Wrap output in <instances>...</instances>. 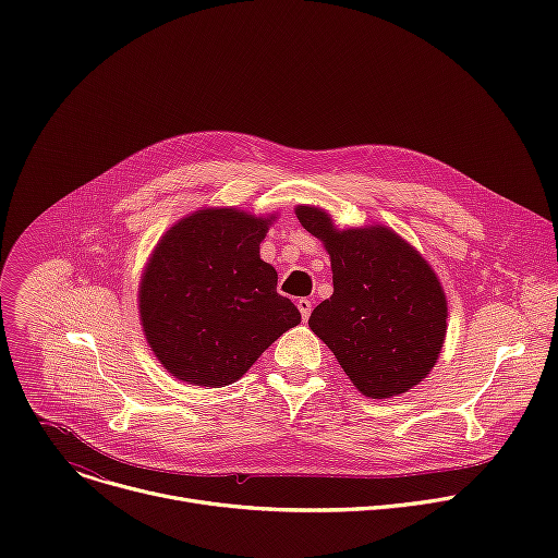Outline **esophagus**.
<instances>
[{"instance_id":"1","label":"esophagus","mask_w":558,"mask_h":558,"mask_svg":"<svg viewBox=\"0 0 558 558\" xmlns=\"http://www.w3.org/2000/svg\"><path fill=\"white\" fill-rule=\"evenodd\" d=\"M298 308H300V315H302V320H308V315H311V308H313V302L308 300V298H300L298 302Z\"/></svg>"}]
</instances>
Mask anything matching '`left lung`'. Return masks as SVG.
<instances>
[{
    "instance_id": "1",
    "label": "left lung",
    "mask_w": 558,
    "mask_h": 558,
    "mask_svg": "<svg viewBox=\"0 0 558 558\" xmlns=\"http://www.w3.org/2000/svg\"><path fill=\"white\" fill-rule=\"evenodd\" d=\"M300 225L331 256L333 295L308 317L353 386L388 400L417 386L439 360L448 300L426 258L386 225L338 229L331 214L298 205Z\"/></svg>"
}]
</instances>
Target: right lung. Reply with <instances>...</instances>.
<instances>
[{"mask_svg":"<svg viewBox=\"0 0 558 558\" xmlns=\"http://www.w3.org/2000/svg\"><path fill=\"white\" fill-rule=\"evenodd\" d=\"M276 218L203 207L156 243L141 274L138 313L151 353L177 379L227 386L300 325L295 304L276 291V269L260 258Z\"/></svg>","mask_w":558,"mask_h":558,"instance_id":"1","label":"right lung"}]
</instances>
